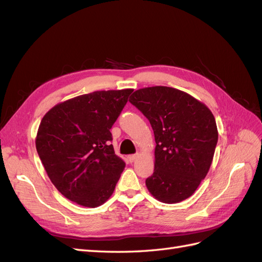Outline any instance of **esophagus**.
Returning a JSON list of instances; mask_svg holds the SVG:
<instances>
[{"label": "esophagus", "instance_id": "34e87169", "mask_svg": "<svg viewBox=\"0 0 262 262\" xmlns=\"http://www.w3.org/2000/svg\"><path fill=\"white\" fill-rule=\"evenodd\" d=\"M138 158V154H133V155H129L128 156V161L130 162V163H133L134 161H136Z\"/></svg>", "mask_w": 262, "mask_h": 262}]
</instances>
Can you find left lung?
Instances as JSON below:
<instances>
[{"label": "left lung", "instance_id": "1", "mask_svg": "<svg viewBox=\"0 0 262 262\" xmlns=\"http://www.w3.org/2000/svg\"><path fill=\"white\" fill-rule=\"evenodd\" d=\"M129 100L154 131V172L145 180L149 193L168 204L188 199L212 164L219 138L215 118L203 102L172 87H144Z\"/></svg>", "mask_w": 262, "mask_h": 262}]
</instances>
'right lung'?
Instances as JSON below:
<instances>
[{
  "label": "right lung",
  "instance_id": "obj_1",
  "mask_svg": "<svg viewBox=\"0 0 262 262\" xmlns=\"http://www.w3.org/2000/svg\"><path fill=\"white\" fill-rule=\"evenodd\" d=\"M132 89L98 91L62 101L38 128L36 148L54 187L82 207L97 208L114 193L125 167L110 129Z\"/></svg>",
  "mask_w": 262,
  "mask_h": 262
}]
</instances>
